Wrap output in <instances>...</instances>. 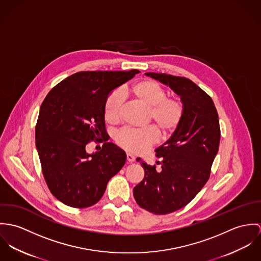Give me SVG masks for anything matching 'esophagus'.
Instances as JSON below:
<instances>
[{"label": "esophagus", "instance_id": "34e87169", "mask_svg": "<svg viewBox=\"0 0 261 261\" xmlns=\"http://www.w3.org/2000/svg\"><path fill=\"white\" fill-rule=\"evenodd\" d=\"M126 159H127L128 163H131V162H134L135 157H134L131 153H127V154H126Z\"/></svg>", "mask_w": 261, "mask_h": 261}]
</instances>
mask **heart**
<instances>
[{
	"label": "heart",
	"mask_w": 261,
	"mask_h": 261,
	"mask_svg": "<svg viewBox=\"0 0 261 261\" xmlns=\"http://www.w3.org/2000/svg\"><path fill=\"white\" fill-rule=\"evenodd\" d=\"M127 93L147 108V121L154 123L162 137H169L177 129L183 116L182 105L175 99L167 98L165 91L156 82L139 81L128 88ZM121 101V94L117 91L107 97L104 104V118L108 123L116 122ZM157 140V131L151 126L141 130L124 129L116 136L118 144L134 153L144 152Z\"/></svg>",
	"instance_id": "heart-1"
}]
</instances>
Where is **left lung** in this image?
Instances as JSON below:
<instances>
[{"label":"left lung","instance_id":"1","mask_svg":"<svg viewBox=\"0 0 261 261\" xmlns=\"http://www.w3.org/2000/svg\"><path fill=\"white\" fill-rule=\"evenodd\" d=\"M180 97L183 116L170 138L155 149L161 169L142 161L143 180L133 189L137 204L154 214L174 212L190 202L207 182L220 142L219 119L212 99L191 80L145 73Z\"/></svg>","mask_w":261,"mask_h":261}]
</instances>
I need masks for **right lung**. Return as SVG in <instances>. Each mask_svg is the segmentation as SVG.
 I'll return each instance as SVG.
<instances>
[{"mask_svg":"<svg viewBox=\"0 0 261 261\" xmlns=\"http://www.w3.org/2000/svg\"><path fill=\"white\" fill-rule=\"evenodd\" d=\"M138 73L135 69L78 72L44 99L36 125V147L47 185L61 202L75 208L94 205L124 166L126 153L117 145L105 142L91 154L86 145L107 137L105 101Z\"/></svg>","mask_w":261,"mask_h":261,"instance_id":"right-lung-1","label":"right lung"}]
</instances>
